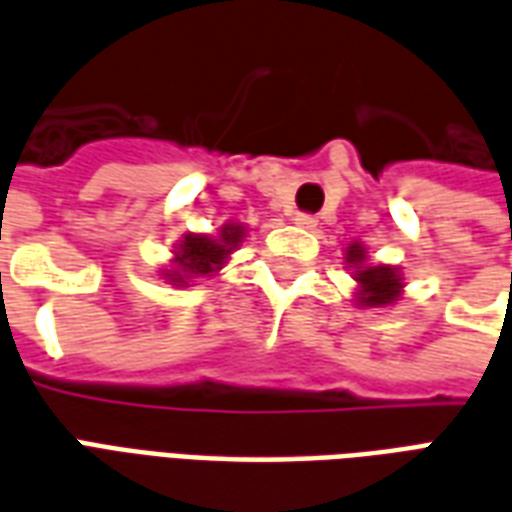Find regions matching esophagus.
Masks as SVG:
<instances>
[{
    "label": "esophagus",
    "instance_id": "34e87169",
    "mask_svg": "<svg viewBox=\"0 0 512 512\" xmlns=\"http://www.w3.org/2000/svg\"><path fill=\"white\" fill-rule=\"evenodd\" d=\"M293 224H299V227H304V230H315L318 219H315L312 213H296V216H293Z\"/></svg>",
    "mask_w": 512,
    "mask_h": 512
}]
</instances>
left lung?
<instances>
[{
	"mask_svg": "<svg viewBox=\"0 0 512 512\" xmlns=\"http://www.w3.org/2000/svg\"><path fill=\"white\" fill-rule=\"evenodd\" d=\"M348 260L356 263V282H359V296H362V304L367 307H384V304H392L397 301V293H400V277H397L395 268L389 266H367L365 249L359 244L348 246Z\"/></svg>",
	"mask_w": 512,
	"mask_h": 512,
	"instance_id": "8db88e82",
	"label": "left lung"
}]
</instances>
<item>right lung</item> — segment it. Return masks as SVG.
I'll list each match as a JSON object with an SVG mask.
<instances>
[{"label": "right lung", "instance_id": "1", "mask_svg": "<svg viewBox=\"0 0 512 512\" xmlns=\"http://www.w3.org/2000/svg\"><path fill=\"white\" fill-rule=\"evenodd\" d=\"M244 230L238 224H224L222 235L219 238H208V235H186V241L180 244V252L175 255V263H178L180 271L175 274H167L172 282H186V277H205V274H213L216 268L222 266V260L230 252L233 246H238Z\"/></svg>", "mask_w": 512, "mask_h": 512}]
</instances>
